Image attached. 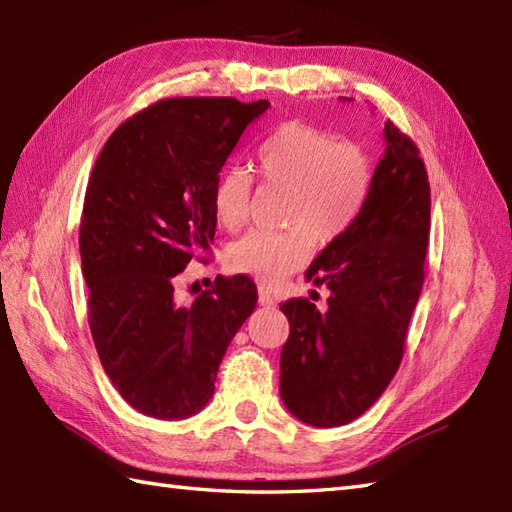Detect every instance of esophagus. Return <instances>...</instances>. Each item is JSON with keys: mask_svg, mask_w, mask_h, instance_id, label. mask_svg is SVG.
<instances>
[{"mask_svg": "<svg viewBox=\"0 0 512 512\" xmlns=\"http://www.w3.org/2000/svg\"><path fill=\"white\" fill-rule=\"evenodd\" d=\"M257 301H259V306H266V308L275 306V297L270 295V290L266 286L257 288Z\"/></svg>", "mask_w": 512, "mask_h": 512, "instance_id": "obj_1", "label": "esophagus"}]
</instances>
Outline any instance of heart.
Returning a JSON list of instances; mask_svg holds the SVG:
<instances>
[{"instance_id":"heart-1","label":"heart","mask_w":512,"mask_h":512,"mask_svg":"<svg viewBox=\"0 0 512 512\" xmlns=\"http://www.w3.org/2000/svg\"><path fill=\"white\" fill-rule=\"evenodd\" d=\"M257 173L270 187L288 189V231H253L228 250L235 273L266 284L308 259L310 239L328 246L350 231L374 184V162L363 145L341 140L310 123H286L257 151ZM213 211L226 231L248 224L253 178L244 167H224L213 182Z\"/></svg>"}]
</instances>
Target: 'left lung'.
<instances>
[{
  "mask_svg": "<svg viewBox=\"0 0 512 512\" xmlns=\"http://www.w3.org/2000/svg\"><path fill=\"white\" fill-rule=\"evenodd\" d=\"M343 99V96H341ZM385 154L361 215L328 244L306 279L330 288L323 312L288 299L279 394L312 427H341L374 405L398 372L424 284L431 189L416 143L387 121Z\"/></svg>",
  "mask_w": 512,
  "mask_h": 512,
  "instance_id": "8db88e82",
  "label": "left lung"
}]
</instances>
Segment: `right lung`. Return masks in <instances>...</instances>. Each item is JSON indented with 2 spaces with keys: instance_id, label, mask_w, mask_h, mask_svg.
Returning <instances> with one entry per match:
<instances>
[{
  "instance_id": "add662e5",
  "label": "right lung",
  "mask_w": 512,
  "mask_h": 512,
  "mask_svg": "<svg viewBox=\"0 0 512 512\" xmlns=\"http://www.w3.org/2000/svg\"><path fill=\"white\" fill-rule=\"evenodd\" d=\"M268 107L233 96L162 99L127 118L96 158L79 231L88 321L105 374L145 416L198 413L255 310L257 286L246 275H217L189 306L173 286L211 248L213 182Z\"/></svg>"
}]
</instances>
